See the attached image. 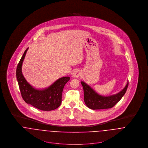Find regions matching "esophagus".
Listing matches in <instances>:
<instances>
[{
	"label": "esophagus",
	"instance_id": "34e87169",
	"mask_svg": "<svg viewBox=\"0 0 148 148\" xmlns=\"http://www.w3.org/2000/svg\"><path fill=\"white\" fill-rule=\"evenodd\" d=\"M82 75V72L79 70H76L72 73V77L74 78H78Z\"/></svg>",
	"mask_w": 148,
	"mask_h": 148
}]
</instances>
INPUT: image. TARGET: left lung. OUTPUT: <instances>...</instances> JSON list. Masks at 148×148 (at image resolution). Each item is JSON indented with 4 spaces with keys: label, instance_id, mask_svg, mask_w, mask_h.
I'll return each instance as SVG.
<instances>
[{
    "label": "left lung",
    "instance_id": "obj_1",
    "mask_svg": "<svg viewBox=\"0 0 148 148\" xmlns=\"http://www.w3.org/2000/svg\"><path fill=\"white\" fill-rule=\"evenodd\" d=\"M84 89V102L89 108L93 110L111 108L115 106L126 93L128 86V81L125 88L117 94L103 96L99 95L89 85L82 82Z\"/></svg>",
    "mask_w": 148,
    "mask_h": 148
}]
</instances>
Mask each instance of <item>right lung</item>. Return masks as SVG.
Listing matches in <instances>:
<instances>
[{
  "instance_id": "add662e5",
  "label": "right lung",
  "mask_w": 148,
  "mask_h": 148,
  "mask_svg": "<svg viewBox=\"0 0 148 148\" xmlns=\"http://www.w3.org/2000/svg\"><path fill=\"white\" fill-rule=\"evenodd\" d=\"M28 48L24 51L16 68V79L21 96L24 101L42 110L49 111L58 108L62 103L64 86L69 80V77L57 80L51 85L43 89H38L25 79L21 71L23 62Z\"/></svg>"
}]
</instances>
